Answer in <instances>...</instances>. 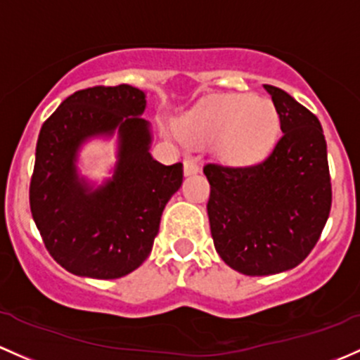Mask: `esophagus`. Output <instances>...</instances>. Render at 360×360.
Instances as JSON below:
<instances>
[{"mask_svg": "<svg viewBox=\"0 0 360 360\" xmlns=\"http://www.w3.org/2000/svg\"><path fill=\"white\" fill-rule=\"evenodd\" d=\"M198 170H200V165L195 158H186V160H184V174H186V176L196 174Z\"/></svg>", "mask_w": 360, "mask_h": 360, "instance_id": "obj_1", "label": "esophagus"}]
</instances>
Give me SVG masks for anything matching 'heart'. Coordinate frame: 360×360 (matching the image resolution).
Wrapping results in <instances>:
<instances>
[{
    "label": "heart",
    "instance_id": "obj_1",
    "mask_svg": "<svg viewBox=\"0 0 360 360\" xmlns=\"http://www.w3.org/2000/svg\"><path fill=\"white\" fill-rule=\"evenodd\" d=\"M276 112L271 101L248 94H224L207 101L179 122V132L190 143L221 139L219 151L234 162L259 158L271 145Z\"/></svg>",
    "mask_w": 360,
    "mask_h": 360
}]
</instances>
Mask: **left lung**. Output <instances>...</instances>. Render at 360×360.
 I'll return each instance as SVG.
<instances>
[{"label": "left lung", "instance_id": "8db88e82", "mask_svg": "<svg viewBox=\"0 0 360 360\" xmlns=\"http://www.w3.org/2000/svg\"><path fill=\"white\" fill-rule=\"evenodd\" d=\"M283 136L247 167L207 164L210 233L221 259L247 276L297 267L316 247L331 210L326 139L317 117L286 91L264 84Z\"/></svg>", "mask_w": 360, "mask_h": 360}]
</instances>
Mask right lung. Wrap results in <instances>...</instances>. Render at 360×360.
I'll use <instances>...</instances> for the list:
<instances>
[{"label": "right lung", "mask_w": 360, "mask_h": 360, "mask_svg": "<svg viewBox=\"0 0 360 360\" xmlns=\"http://www.w3.org/2000/svg\"><path fill=\"white\" fill-rule=\"evenodd\" d=\"M146 94L129 84L75 91L43 124L29 202L44 247L63 269L115 279L150 255L165 205L183 183V164L150 153ZM120 134L112 180L94 191L78 176L77 151L94 135Z\"/></svg>", "instance_id": "right-lung-1"}]
</instances>
